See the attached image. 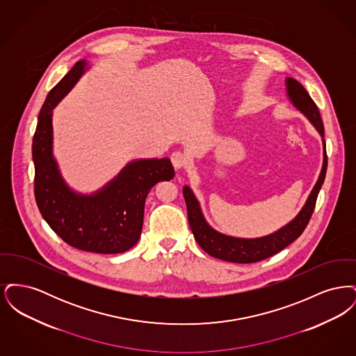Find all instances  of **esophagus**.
Wrapping results in <instances>:
<instances>
[{"label": "esophagus", "instance_id": "obj_1", "mask_svg": "<svg viewBox=\"0 0 356 356\" xmlns=\"http://www.w3.org/2000/svg\"><path fill=\"white\" fill-rule=\"evenodd\" d=\"M170 161L175 170H183L188 164V157L183 152H173L170 154Z\"/></svg>", "mask_w": 356, "mask_h": 356}]
</instances>
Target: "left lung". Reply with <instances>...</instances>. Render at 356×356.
<instances>
[{"mask_svg":"<svg viewBox=\"0 0 356 356\" xmlns=\"http://www.w3.org/2000/svg\"><path fill=\"white\" fill-rule=\"evenodd\" d=\"M286 88L289 102L292 105L305 115L309 122L315 127V129L321 134L323 138V167L319 179L315 186L312 188L307 202L300 212L296 215L293 220L289 221L284 227L277 229L276 232L267 236L256 237V238H243V237L228 236L213 229L204 218L200 204L192 189L186 186L183 188V195L186 199L188 221L192 229V234L196 238L197 244L204 251L216 259L231 263H256L264 260L272 254L280 252L295 241L303 234V231L312 216L319 191L324 183L325 172H327V153L324 143V127L322 118L316 104L311 99L305 86L292 77L286 79Z\"/></svg>","mask_w":356,"mask_h":356,"instance_id":"obj_1","label":"left lung"}]
</instances>
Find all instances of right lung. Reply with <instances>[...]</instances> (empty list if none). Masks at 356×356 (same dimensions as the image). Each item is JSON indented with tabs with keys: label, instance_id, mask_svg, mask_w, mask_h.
<instances>
[{
	"label": "right lung",
	"instance_id": "add662e5",
	"mask_svg": "<svg viewBox=\"0 0 356 356\" xmlns=\"http://www.w3.org/2000/svg\"><path fill=\"white\" fill-rule=\"evenodd\" d=\"M86 61H79L44 102L33 136L34 196L42 218L67 244L95 254H121L138 241L145 199L159 181L175 176L168 157L127 164L119 175L92 195L74 192L53 157L54 106L77 83Z\"/></svg>",
	"mask_w": 356,
	"mask_h": 356
}]
</instances>
